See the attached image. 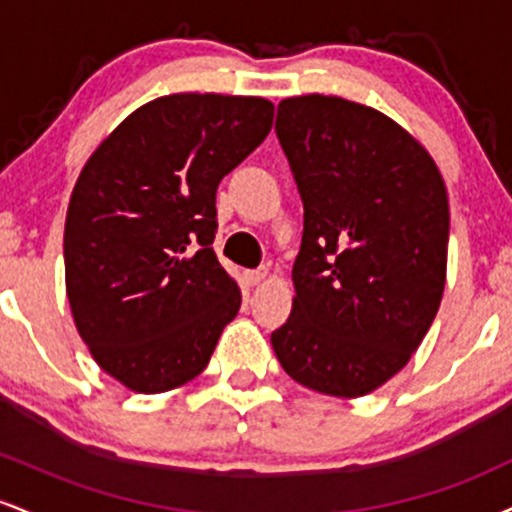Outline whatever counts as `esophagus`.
<instances>
[{
    "label": "esophagus",
    "instance_id": "34e87169",
    "mask_svg": "<svg viewBox=\"0 0 512 512\" xmlns=\"http://www.w3.org/2000/svg\"><path fill=\"white\" fill-rule=\"evenodd\" d=\"M267 279V269H245L243 272V281L248 286H257Z\"/></svg>",
    "mask_w": 512,
    "mask_h": 512
}]
</instances>
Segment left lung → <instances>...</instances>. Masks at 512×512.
<instances>
[{"mask_svg": "<svg viewBox=\"0 0 512 512\" xmlns=\"http://www.w3.org/2000/svg\"><path fill=\"white\" fill-rule=\"evenodd\" d=\"M276 137L303 199V240L274 354L310 390L363 397L407 366L438 313L443 175L395 120L337 96L284 98Z\"/></svg>", "mask_w": 512, "mask_h": 512, "instance_id": "1", "label": "left lung"}]
</instances>
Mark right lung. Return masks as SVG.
I'll use <instances>...</instances> for the list:
<instances>
[{
    "label": "right lung",
    "instance_id": "add662e5",
    "mask_svg": "<svg viewBox=\"0 0 512 512\" xmlns=\"http://www.w3.org/2000/svg\"><path fill=\"white\" fill-rule=\"evenodd\" d=\"M274 105L173 93L142 105L88 158L64 223L72 315L105 373L142 395L207 368L240 289L216 260V187L264 142Z\"/></svg>",
    "mask_w": 512,
    "mask_h": 512
}]
</instances>
